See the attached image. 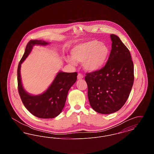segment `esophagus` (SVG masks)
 I'll return each instance as SVG.
<instances>
[{
	"mask_svg": "<svg viewBox=\"0 0 154 154\" xmlns=\"http://www.w3.org/2000/svg\"><path fill=\"white\" fill-rule=\"evenodd\" d=\"M83 78H84V76H83L82 74H81L80 73L78 74L77 79H78L79 80H81V79H83Z\"/></svg>",
	"mask_w": 154,
	"mask_h": 154,
	"instance_id": "1",
	"label": "esophagus"
}]
</instances>
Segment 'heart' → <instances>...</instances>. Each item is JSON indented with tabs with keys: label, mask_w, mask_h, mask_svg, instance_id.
Listing matches in <instances>:
<instances>
[{
	"label": "heart",
	"mask_w": 154,
	"mask_h": 154,
	"mask_svg": "<svg viewBox=\"0 0 154 154\" xmlns=\"http://www.w3.org/2000/svg\"><path fill=\"white\" fill-rule=\"evenodd\" d=\"M109 48L97 40L88 41L75 45L71 51L72 58L66 62L72 65L82 63L84 69L88 72H96L102 69L109 55Z\"/></svg>",
	"instance_id": "obj_1"
}]
</instances>
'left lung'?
I'll use <instances>...</instances> for the list:
<instances>
[{
	"instance_id": "obj_1",
	"label": "left lung",
	"mask_w": 154,
	"mask_h": 154,
	"mask_svg": "<svg viewBox=\"0 0 154 154\" xmlns=\"http://www.w3.org/2000/svg\"><path fill=\"white\" fill-rule=\"evenodd\" d=\"M109 59L100 70L87 73L88 97L96 112L109 114L117 111L126 102L134 81V66L131 53L119 37L111 35Z\"/></svg>"
}]
</instances>
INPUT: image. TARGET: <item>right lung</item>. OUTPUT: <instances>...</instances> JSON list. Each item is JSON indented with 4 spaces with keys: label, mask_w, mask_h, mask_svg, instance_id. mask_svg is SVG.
<instances>
[{
    "label": "right lung",
    "mask_w": 154,
    "mask_h": 154,
    "mask_svg": "<svg viewBox=\"0 0 154 154\" xmlns=\"http://www.w3.org/2000/svg\"><path fill=\"white\" fill-rule=\"evenodd\" d=\"M49 44L50 43L41 40H30L26 47L17 70L18 92L23 105L33 116L44 119L56 117L60 114L65 107L68 92L75 82L77 76L76 72L66 73L60 71L48 88L38 95L30 94L24 89L20 71L21 64L35 45L46 46Z\"/></svg>",
    "instance_id": "obj_1"
}]
</instances>
